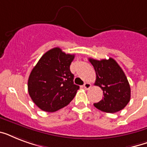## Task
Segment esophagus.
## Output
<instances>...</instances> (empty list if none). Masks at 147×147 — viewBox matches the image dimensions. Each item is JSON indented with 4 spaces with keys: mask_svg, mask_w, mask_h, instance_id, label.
I'll return each mask as SVG.
<instances>
[{
    "mask_svg": "<svg viewBox=\"0 0 147 147\" xmlns=\"http://www.w3.org/2000/svg\"><path fill=\"white\" fill-rule=\"evenodd\" d=\"M83 87H84V88H85V90H88L92 87V85L88 82H85V84H84V85H83Z\"/></svg>",
    "mask_w": 147,
    "mask_h": 147,
    "instance_id": "esophagus-1",
    "label": "esophagus"
}]
</instances>
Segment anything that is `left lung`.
Masks as SVG:
<instances>
[{
  "instance_id": "1",
  "label": "left lung",
  "mask_w": 147,
  "mask_h": 147,
  "mask_svg": "<svg viewBox=\"0 0 147 147\" xmlns=\"http://www.w3.org/2000/svg\"><path fill=\"white\" fill-rule=\"evenodd\" d=\"M96 72L94 85L103 91L104 98L94 106L106 113H116L127 106L130 100V84L117 62L112 58L96 60L88 59Z\"/></svg>"
}]
</instances>
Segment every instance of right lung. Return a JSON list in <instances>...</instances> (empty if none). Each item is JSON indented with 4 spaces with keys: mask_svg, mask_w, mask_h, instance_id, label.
<instances>
[{
    "mask_svg": "<svg viewBox=\"0 0 147 147\" xmlns=\"http://www.w3.org/2000/svg\"><path fill=\"white\" fill-rule=\"evenodd\" d=\"M75 55L66 54L59 47L47 51L36 65L28 79V92L40 109L55 112L65 107L79 88L74 84L70 65Z\"/></svg>",
    "mask_w": 147,
    "mask_h": 147,
    "instance_id": "right-lung-1",
    "label": "right lung"
}]
</instances>
